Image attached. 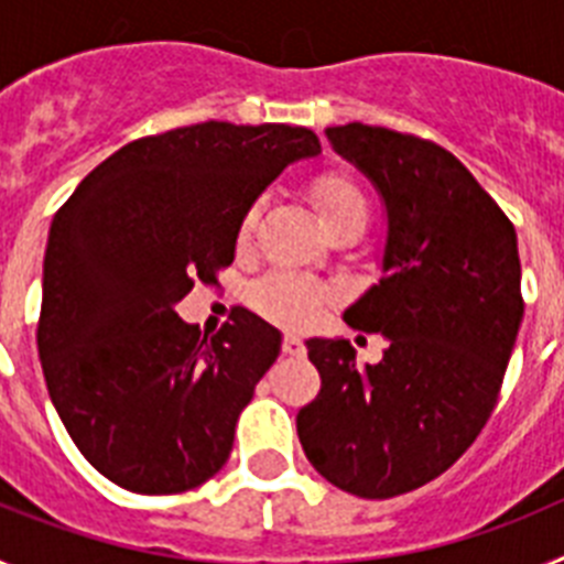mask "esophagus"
Wrapping results in <instances>:
<instances>
[{
  "label": "esophagus",
  "mask_w": 564,
  "mask_h": 564,
  "mask_svg": "<svg viewBox=\"0 0 564 564\" xmlns=\"http://www.w3.org/2000/svg\"><path fill=\"white\" fill-rule=\"evenodd\" d=\"M282 352L285 356H305V341L296 333H285V338H282Z\"/></svg>",
  "instance_id": "esophagus-1"
}]
</instances>
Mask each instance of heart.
I'll list each match as a JSON object with an SVG mask.
<instances>
[{
	"instance_id": "heart-1",
	"label": "heart",
	"mask_w": 564,
	"mask_h": 564,
	"mask_svg": "<svg viewBox=\"0 0 564 564\" xmlns=\"http://www.w3.org/2000/svg\"><path fill=\"white\" fill-rule=\"evenodd\" d=\"M307 197H311L313 208L318 214V223L325 226L327 234L338 231L344 226H367L370 217V206H367V194H364L361 183L347 172H330L316 174L307 183ZM259 217H262V206L253 203L242 220H239L237 239L239 246H248L257 234ZM251 302L259 313L282 327H305L316 322L318 313L325 311L333 302V293L327 288L316 285L311 279L299 276L291 271L271 273L262 279L251 293Z\"/></svg>"
}]
</instances>
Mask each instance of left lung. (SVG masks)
<instances>
[{
    "label": "left lung",
    "instance_id": "1",
    "mask_svg": "<svg viewBox=\"0 0 564 564\" xmlns=\"http://www.w3.org/2000/svg\"><path fill=\"white\" fill-rule=\"evenodd\" d=\"M325 134L387 203L383 276L344 313L387 350L358 367L350 341L311 338L322 390L296 432L327 482L390 500L443 475L495 410L525 311L517 231L437 143L367 123Z\"/></svg>",
    "mask_w": 564,
    "mask_h": 564
}]
</instances>
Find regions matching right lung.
<instances>
[{
	"label": "right lung",
	"mask_w": 564,
	"mask_h": 564,
	"mask_svg": "<svg viewBox=\"0 0 564 564\" xmlns=\"http://www.w3.org/2000/svg\"><path fill=\"white\" fill-rule=\"evenodd\" d=\"M318 149L288 123L169 129L109 154L56 212L39 358L69 437L115 486L181 495L226 466L282 338L246 307L200 338L174 305L217 282L257 194Z\"/></svg>",
	"instance_id": "obj_1"
}]
</instances>
